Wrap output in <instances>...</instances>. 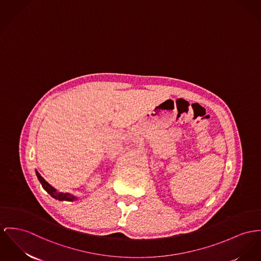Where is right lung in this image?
Returning <instances> with one entry per match:
<instances>
[{"label":"right lung","instance_id":"right-lung-1","mask_svg":"<svg viewBox=\"0 0 261 261\" xmlns=\"http://www.w3.org/2000/svg\"><path fill=\"white\" fill-rule=\"evenodd\" d=\"M35 172H36V176H37L39 182L41 183V186L43 187V189L47 192L54 199H57V200H59V201H73V200H76V197L70 195L68 193H62V192L56 191V189L53 188V186H50V185L40 176V174L38 173L37 171H35Z\"/></svg>","mask_w":261,"mask_h":261}]
</instances>
